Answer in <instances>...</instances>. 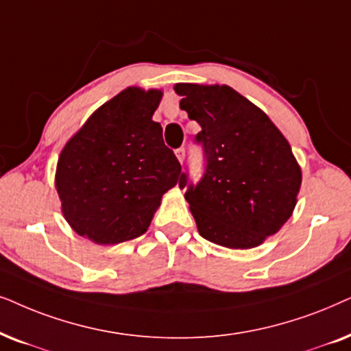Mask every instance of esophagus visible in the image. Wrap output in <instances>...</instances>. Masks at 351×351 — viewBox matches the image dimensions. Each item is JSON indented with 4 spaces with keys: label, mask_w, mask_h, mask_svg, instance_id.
Returning a JSON list of instances; mask_svg holds the SVG:
<instances>
[{
    "label": "esophagus",
    "mask_w": 351,
    "mask_h": 351,
    "mask_svg": "<svg viewBox=\"0 0 351 351\" xmlns=\"http://www.w3.org/2000/svg\"><path fill=\"white\" fill-rule=\"evenodd\" d=\"M175 154H176V157H178V160L183 163V160H184V157H186V149L184 147H178L175 151Z\"/></svg>",
    "instance_id": "esophagus-1"
}]
</instances>
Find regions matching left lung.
Listing matches in <instances>:
<instances>
[{
	"label": "left lung",
	"mask_w": 351,
	"mask_h": 351,
	"mask_svg": "<svg viewBox=\"0 0 351 351\" xmlns=\"http://www.w3.org/2000/svg\"><path fill=\"white\" fill-rule=\"evenodd\" d=\"M180 107L200 125L205 168L197 183L181 173L197 230L230 249L260 245L291 218L302 184L300 167L274 123L226 85L180 83Z\"/></svg>",
	"instance_id": "8db88e82"
}]
</instances>
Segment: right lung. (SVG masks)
Listing matches in <instances>:
<instances>
[{
    "mask_svg": "<svg viewBox=\"0 0 351 351\" xmlns=\"http://www.w3.org/2000/svg\"><path fill=\"white\" fill-rule=\"evenodd\" d=\"M162 93L127 88L101 106L60 152L56 189L78 234L119 244L147 231L181 165L152 115Z\"/></svg>",
    "mask_w": 351,
    "mask_h": 351,
    "instance_id": "1",
    "label": "right lung"
}]
</instances>
